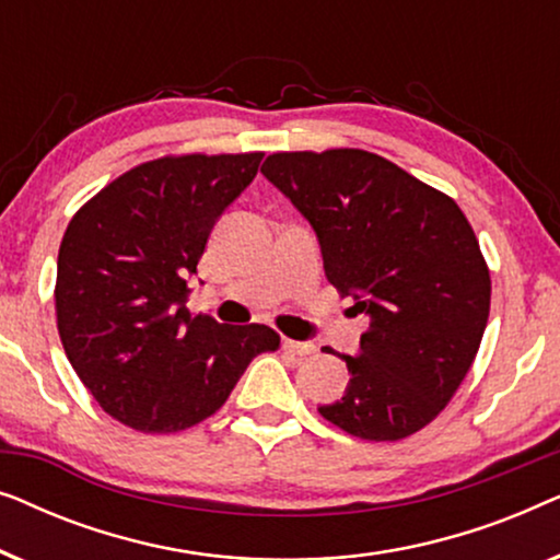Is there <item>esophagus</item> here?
<instances>
[{"mask_svg": "<svg viewBox=\"0 0 560 560\" xmlns=\"http://www.w3.org/2000/svg\"><path fill=\"white\" fill-rule=\"evenodd\" d=\"M282 349L290 351V354H298V357H308L316 351V343L311 341H293V339H282Z\"/></svg>", "mask_w": 560, "mask_h": 560, "instance_id": "obj_1", "label": "esophagus"}]
</instances>
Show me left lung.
<instances>
[{"instance_id":"8db88e82","label":"left lung","mask_w":560,"mask_h":560,"mask_svg":"<svg viewBox=\"0 0 560 560\" xmlns=\"http://www.w3.org/2000/svg\"><path fill=\"white\" fill-rule=\"evenodd\" d=\"M262 175L318 236L324 270L370 318L341 400L318 412L364 441L431 423L462 385L492 282L454 198L366 150L275 152ZM334 354V351H328Z\"/></svg>"}]
</instances>
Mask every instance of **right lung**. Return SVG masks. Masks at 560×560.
Returning a JSON list of instances; mask_svg holds the SVG:
<instances>
[{
    "mask_svg": "<svg viewBox=\"0 0 560 560\" xmlns=\"http://www.w3.org/2000/svg\"><path fill=\"white\" fill-rule=\"evenodd\" d=\"M262 152L142 163L91 198L58 252L66 357L94 400L135 431L175 433L226 402L270 326L190 316L188 278L221 213L255 180Z\"/></svg>",
    "mask_w": 560,
    "mask_h": 560,
    "instance_id": "add662e5",
    "label": "right lung"
}]
</instances>
